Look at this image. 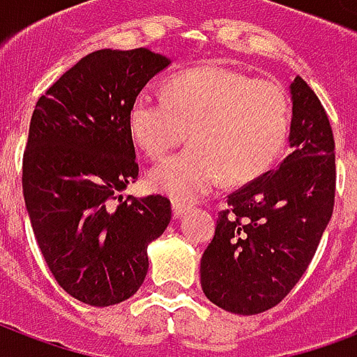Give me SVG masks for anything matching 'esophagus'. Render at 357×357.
<instances>
[{
  "label": "esophagus",
  "instance_id": "esophagus-1",
  "mask_svg": "<svg viewBox=\"0 0 357 357\" xmlns=\"http://www.w3.org/2000/svg\"><path fill=\"white\" fill-rule=\"evenodd\" d=\"M187 209H189V206H187L185 202H179V200L172 202V215H174V218L181 217V215H183V213L187 211Z\"/></svg>",
  "mask_w": 357,
  "mask_h": 357
}]
</instances>
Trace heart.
<instances>
[{
  "instance_id": "1",
  "label": "heart",
  "mask_w": 357,
  "mask_h": 357,
  "mask_svg": "<svg viewBox=\"0 0 357 357\" xmlns=\"http://www.w3.org/2000/svg\"><path fill=\"white\" fill-rule=\"evenodd\" d=\"M289 98L278 81L217 64L174 75L165 98L140 92L129 107L131 137L150 159L192 144L150 174L151 187L195 200L222 181L246 183L276 161L289 133Z\"/></svg>"
}]
</instances>
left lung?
<instances>
[{"label": "left lung", "instance_id": "left-lung-1", "mask_svg": "<svg viewBox=\"0 0 357 357\" xmlns=\"http://www.w3.org/2000/svg\"><path fill=\"white\" fill-rule=\"evenodd\" d=\"M289 153L228 196L200 261L202 289L213 304L257 315L298 283L333 213L335 142L321 100L300 75L289 86Z\"/></svg>", "mask_w": 357, "mask_h": 357}]
</instances>
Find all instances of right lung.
<instances>
[{
    "instance_id": "add662e5",
    "label": "right lung",
    "mask_w": 357,
    "mask_h": 357,
    "mask_svg": "<svg viewBox=\"0 0 357 357\" xmlns=\"http://www.w3.org/2000/svg\"><path fill=\"white\" fill-rule=\"evenodd\" d=\"M170 64L146 47L98 50L36 102L22 185L36 243L61 287L107 307L133 296L148 272V244L167 229L165 196L122 200L139 178L129 107Z\"/></svg>"
}]
</instances>
